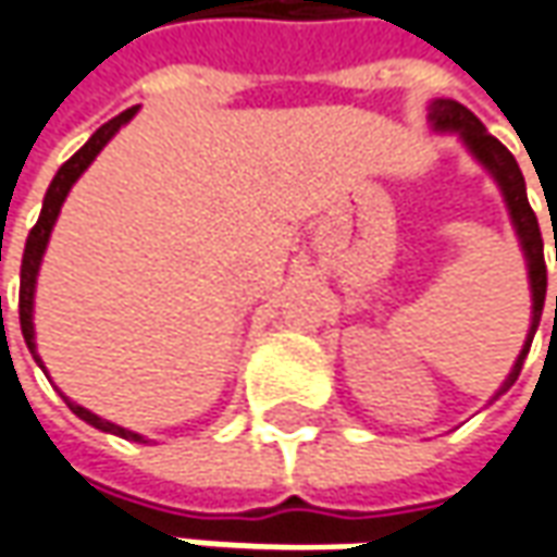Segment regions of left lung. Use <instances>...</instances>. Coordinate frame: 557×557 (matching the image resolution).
Wrapping results in <instances>:
<instances>
[{"label": "left lung", "instance_id": "8db88e82", "mask_svg": "<svg viewBox=\"0 0 557 557\" xmlns=\"http://www.w3.org/2000/svg\"><path fill=\"white\" fill-rule=\"evenodd\" d=\"M430 124L433 131H448V134H457L463 139V146L472 151V158L482 164V168L494 176V183L500 185L503 200L509 207V219L516 225L518 240H521V249H524V259H528V277H531V298H533V317L531 329H528V338H524V347L518 354L516 366L509 377L503 381V387L497 389V396H503L506 389L512 387L521 374V366H524V357L531 350L533 335H536V326H540V317H543V301H546V259H543V234H540V222H536V213L528 203V188H524V176L518 170V161L512 158V151L503 146L497 136L487 134V127L482 121L475 119L469 112L467 106L457 103V100H433L430 103ZM555 317H557V295H555ZM494 396V399H497Z\"/></svg>", "mask_w": 557, "mask_h": 557}]
</instances>
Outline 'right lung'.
<instances>
[{
	"label": "right lung",
	"mask_w": 557,
	"mask_h": 557,
	"mask_svg": "<svg viewBox=\"0 0 557 557\" xmlns=\"http://www.w3.org/2000/svg\"><path fill=\"white\" fill-rule=\"evenodd\" d=\"M134 115H136V106L134 109H127V112H121V115H115L112 121H106L103 127L90 136L88 143L75 151L63 168L57 170V176L51 180L48 191H45V200H41L39 222L33 225L29 237H26L24 262H21V332H24L26 347H29V354H33V359H36L39 366H41V359L39 354H36V329H33V298H36V277H39V264H41V256H45V247H48L51 228H54L57 215H60V207H63V200H66V195H70V188L75 185V180L90 168V161L103 151L106 143L119 134L121 124H127ZM41 372H45V366H41ZM63 399H66V396H63ZM66 406H70V411L75 414V418H82V421L90 423V426H97V430H103V433L131 438V442H146V438L139 436V433H134V430H124V426H119V423L103 421V418H97L94 411L82 408L78 403H70V399H66Z\"/></svg>",
	"instance_id": "right-lung-1"
}]
</instances>
